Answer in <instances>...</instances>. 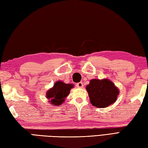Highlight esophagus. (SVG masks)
Here are the masks:
<instances>
[{
	"label": "esophagus",
	"mask_w": 148,
	"mask_h": 148,
	"mask_svg": "<svg viewBox=\"0 0 148 148\" xmlns=\"http://www.w3.org/2000/svg\"><path fill=\"white\" fill-rule=\"evenodd\" d=\"M83 83L82 82H80L79 83L77 84V88H83Z\"/></svg>",
	"instance_id": "obj_1"
}]
</instances>
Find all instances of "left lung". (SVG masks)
<instances>
[{"instance_id": "obj_1", "label": "left lung", "mask_w": 148, "mask_h": 148, "mask_svg": "<svg viewBox=\"0 0 148 148\" xmlns=\"http://www.w3.org/2000/svg\"><path fill=\"white\" fill-rule=\"evenodd\" d=\"M90 102L97 108H104L115 103L119 95V90L108 79H91L86 86Z\"/></svg>"}]
</instances>
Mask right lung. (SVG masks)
Returning <instances> with one entry per match:
<instances>
[{
  "label": "right lung",
  "mask_w": 148,
  "mask_h": 148,
  "mask_svg": "<svg viewBox=\"0 0 148 148\" xmlns=\"http://www.w3.org/2000/svg\"><path fill=\"white\" fill-rule=\"evenodd\" d=\"M73 87L74 85L72 84H66L58 80L46 92V98L51 104L58 106L65 101V99L68 96L71 89Z\"/></svg>",
  "instance_id": "add662e5"
}]
</instances>
